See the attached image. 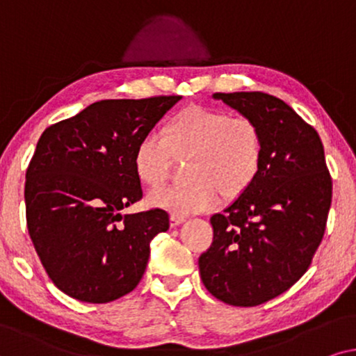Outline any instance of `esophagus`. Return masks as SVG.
Listing matches in <instances>:
<instances>
[{
	"mask_svg": "<svg viewBox=\"0 0 356 356\" xmlns=\"http://www.w3.org/2000/svg\"><path fill=\"white\" fill-rule=\"evenodd\" d=\"M186 221V216L181 215H170V226H179Z\"/></svg>",
	"mask_w": 356,
	"mask_h": 356,
	"instance_id": "34e87169",
	"label": "esophagus"
}]
</instances>
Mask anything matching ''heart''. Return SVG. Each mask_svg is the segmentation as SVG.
<instances>
[{
  "mask_svg": "<svg viewBox=\"0 0 356 356\" xmlns=\"http://www.w3.org/2000/svg\"><path fill=\"white\" fill-rule=\"evenodd\" d=\"M174 159H187V186L149 193L148 203L172 215L213 210L226 197L243 195L262 168L264 136L248 115L192 107L175 115L164 135L149 131L134 154L136 177L149 188L163 186Z\"/></svg>",
  "mask_w": 356,
  "mask_h": 356,
  "instance_id": "b5f03b06",
  "label": "heart"
}]
</instances>
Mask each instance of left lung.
Segmentation results:
<instances>
[{
  "label": "left lung",
  "mask_w": 356,
  "mask_h": 356,
  "mask_svg": "<svg viewBox=\"0 0 356 356\" xmlns=\"http://www.w3.org/2000/svg\"><path fill=\"white\" fill-rule=\"evenodd\" d=\"M264 136L252 186L211 216L213 243L198 259L202 282L231 306H259L285 293L309 268L332 202L324 146L282 99L265 92H216Z\"/></svg>",
  "instance_id": "8db88e82"
}]
</instances>
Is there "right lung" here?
Masks as SVG:
<instances>
[{"instance_id":"right-lung-1","label":"right lung","mask_w":356,"mask_h":356,"mask_svg":"<svg viewBox=\"0 0 356 356\" xmlns=\"http://www.w3.org/2000/svg\"><path fill=\"white\" fill-rule=\"evenodd\" d=\"M182 96L107 99L42 134L26 172V218L50 280L74 300L111 302L134 291L168 211L122 216L141 200L138 141Z\"/></svg>"}]
</instances>
